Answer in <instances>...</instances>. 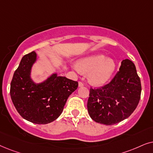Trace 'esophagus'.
Instances as JSON below:
<instances>
[{
    "label": "esophagus",
    "mask_w": 153,
    "mask_h": 153,
    "mask_svg": "<svg viewBox=\"0 0 153 153\" xmlns=\"http://www.w3.org/2000/svg\"><path fill=\"white\" fill-rule=\"evenodd\" d=\"M83 86H84V84H83L82 82H78V87H83Z\"/></svg>",
    "instance_id": "34e87169"
}]
</instances>
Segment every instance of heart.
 Instances as JSON below:
<instances>
[{
	"instance_id": "b5f03b06",
	"label": "heart",
	"mask_w": 153,
	"mask_h": 153,
	"mask_svg": "<svg viewBox=\"0 0 153 153\" xmlns=\"http://www.w3.org/2000/svg\"><path fill=\"white\" fill-rule=\"evenodd\" d=\"M71 66L78 73H88L89 82L94 86H101L108 82L117 68L115 61L102 53L81 58L78 64H73Z\"/></svg>"
}]
</instances>
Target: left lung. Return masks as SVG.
Wrapping results in <instances>:
<instances>
[{
    "instance_id": "1",
    "label": "left lung",
    "mask_w": 153,
    "mask_h": 153,
    "mask_svg": "<svg viewBox=\"0 0 153 153\" xmlns=\"http://www.w3.org/2000/svg\"><path fill=\"white\" fill-rule=\"evenodd\" d=\"M141 85L131 60L122 61L120 70L109 84L90 89L87 110L96 123L113 125L129 117L139 102Z\"/></svg>"
}]
</instances>
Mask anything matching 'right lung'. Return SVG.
I'll return each instance as SVG.
<instances>
[{
    "label": "right lung",
    "instance_id": "1",
    "mask_svg": "<svg viewBox=\"0 0 153 153\" xmlns=\"http://www.w3.org/2000/svg\"><path fill=\"white\" fill-rule=\"evenodd\" d=\"M37 53L32 52L22 57L10 85V96L18 113L30 123L45 125L54 121L64 110L67 99L78 88V83L57 73L36 82L32 79Z\"/></svg>",
    "mask_w": 153,
    "mask_h": 153
}]
</instances>
